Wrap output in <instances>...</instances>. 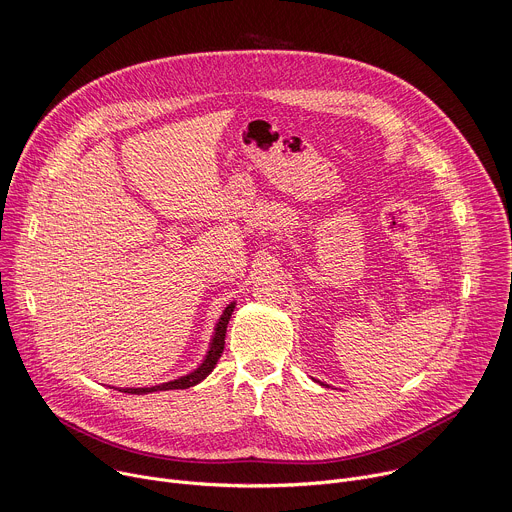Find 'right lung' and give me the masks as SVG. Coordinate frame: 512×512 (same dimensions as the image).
I'll use <instances>...</instances> for the list:
<instances>
[{
	"mask_svg": "<svg viewBox=\"0 0 512 512\" xmlns=\"http://www.w3.org/2000/svg\"><path fill=\"white\" fill-rule=\"evenodd\" d=\"M232 312H235V302H230L224 308V312H222V316L216 324V329H214V337H212V343H210V349H208L204 361L194 371H190L188 376H181L173 382H165V384L151 386V388H120V392H124V394H149V392H163V390H185V388H192V386L200 384L206 376H210V371L216 367V363H218V359L224 351L226 324H228Z\"/></svg>",
	"mask_w": 512,
	"mask_h": 512,
	"instance_id": "right-lung-1",
	"label": "right lung"
}]
</instances>
